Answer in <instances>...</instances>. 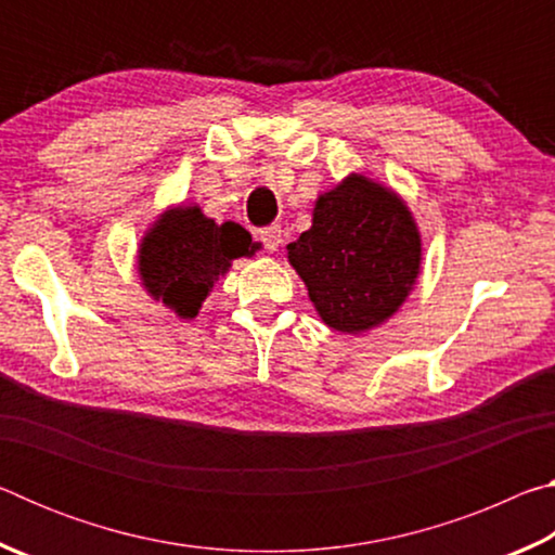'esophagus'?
Segmentation results:
<instances>
[{"mask_svg": "<svg viewBox=\"0 0 555 555\" xmlns=\"http://www.w3.org/2000/svg\"><path fill=\"white\" fill-rule=\"evenodd\" d=\"M259 240L267 251H276L281 247V228L279 224H267V228L259 230Z\"/></svg>", "mask_w": 555, "mask_h": 555, "instance_id": "obj_1", "label": "esophagus"}]
</instances>
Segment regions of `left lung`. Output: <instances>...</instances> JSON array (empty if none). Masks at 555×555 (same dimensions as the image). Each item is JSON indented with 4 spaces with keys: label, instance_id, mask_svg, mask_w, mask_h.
<instances>
[{
    "label": "left lung",
    "instance_id": "obj_1",
    "mask_svg": "<svg viewBox=\"0 0 555 555\" xmlns=\"http://www.w3.org/2000/svg\"><path fill=\"white\" fill-rule=\"evenodd\" d=\"M288 261L323 323L357 335L406 300L421 267V234L397 193L352 173L315 201L311 230L288 244Z\"/></svg>",
    "mask_w": 555,
    "mask_h": 555
}]
</instances>
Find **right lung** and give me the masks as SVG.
Instances as JSON below:
<instances>
[{"label": "right lung", "instance_id": "add662e5", "mask_svg": "<svg viewBox=\"0 0 555 555\" xmlns=\"http://www.w3.org/2000/svg\"><path fill=\"white\" fill-rule=\"evenodd\" d=\"M259 249L237 222L215 224L198 205L164 212L139 247L144 288L181 318H195L232 259Z\"/></svg>", "mask_w": 555, "mask_h": 555}]
</instances>
